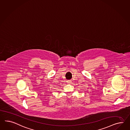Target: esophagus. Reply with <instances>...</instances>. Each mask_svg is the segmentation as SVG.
<instances>
[{
    "label": "esophagus",
    "instance_id": "obj_1",
    "mask_svg": "<svg viewBox=\"0 0 130 130\" xmlns=\"http://www.w3.org/2000/svg\"><path fill=\"white\" fill-rule=\"evenodd\" d=\"M67 83H71V80H67Z\"/></svg>",
    "mask_w": 130,
    "mask_h": 130
}]
</instances>
